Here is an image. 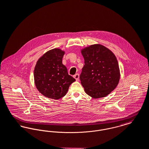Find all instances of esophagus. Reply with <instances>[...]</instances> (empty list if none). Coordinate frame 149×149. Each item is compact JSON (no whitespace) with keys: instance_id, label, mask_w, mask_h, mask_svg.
Instances as JSON below:
<instances>
[{"instance_id":"obj_1","label":"esophagus","mask_w":149,"mask_h":149,"mask_svg":"<svg viewBox=\"0 0 149 149\" xmlns=\"http://www.w3.org/2000/svg\"><path fill=\"white\" fill-rule=\"evenodd\" d=\"M74 78L76 79V81H78L79 78V75L78 74H76L75 75H74Z\"/></svg>"}]
</instances>
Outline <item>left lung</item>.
I'll return each mask as SVG.
<instances>
[{
  "label": "left lung",
  "mask_w": 149,
  "mask_h": 149,
  "mask_svg": "<svg viewBox=\"0 0 149 149\" xmlns=\"http://www.w3.org/2000/svg\"><path fill=\"white\" fill-rule=\"evenodd\" d=\"M84 65L80 80L85 93L93 98L105 97L117 86L120 70L114 53L99 44L81 50Z\"/></svg>",
  "instance_id": "8db88e82"
}]
</instances>
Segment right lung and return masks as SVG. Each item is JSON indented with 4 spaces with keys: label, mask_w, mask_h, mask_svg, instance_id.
<instances>
[{
    "label": "right lung",
    "mask_w": 149,
    "mask_h": 149,
    "mask_svg": "<svg viewBox=\"0 0 149 149\" xmlns=\"http://www.w3.org/2000/svg\"><path fill=\"white\" fill-rule=\"evenodd\" d=\"M65 51L49 50L37 61L34 68V81L38 90L45 97L59 99L66 94L70 85L75 79L68 75L62 64Z\"/></svg>",
    "instance_id": "1"
}]
</instances>
